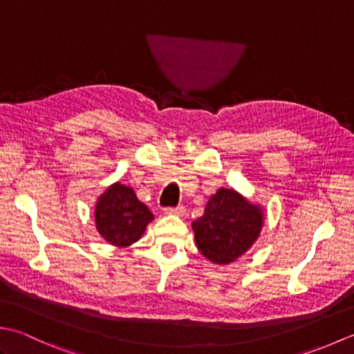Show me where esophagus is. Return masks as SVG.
<instances>
[{"instance_id": "34e87169", "label": "esophagus", "mask_w": 354, "mask_h": 354, "mask_svg": "<svg viewBox=\"0 0 354 354\" xmlns=\"http://www.w3.org/2000/svg\"><path fill=\"white\" fill-rule=\"evenodd\" d=\"M165 214H175V216H184L185 214V207L178 205V207H167L164 209Z\"/></svg>"}]
</instances>
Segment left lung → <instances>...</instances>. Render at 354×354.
<instances>
[{
	"label": "left lung",
	"mask_w": 354,
	"mask_h": 354,
	"mask_svg": "<svg viewBox=\"0 0 354 354\" xmlns=\"http://www.w3.org/2000/svg\"><path fill=\"white\" fill-rule=\"evenodd\" d=\"M263 209L231 189L209 196L205 212L192 223L198 250L216 265H228L259 239Z\"/></svg>",
	"instance_id": "left-lung-1"
}]
</instances>
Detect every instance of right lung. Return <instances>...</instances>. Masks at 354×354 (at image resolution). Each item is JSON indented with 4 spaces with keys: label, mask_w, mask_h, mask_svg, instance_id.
Masks as SVG:
<instances>
[{
    "label": "right lung",
    "mask_w": 354,
    "mask_h": 354,
    "mask_svg": "<svg viewBox=\"0 0 354 354\" xmlns=\"http://www.w3.org/2000/svg\"><path fill=\"white\" fill-rule=\"evenodd\" d=\"M95 228L99 234L118 248L131 246L140 240L149 222L150 209L124 184L115 183L104 192L95 205Z\"/></svg>",
    "instance_id": "add662e5"
}]
</instances>
